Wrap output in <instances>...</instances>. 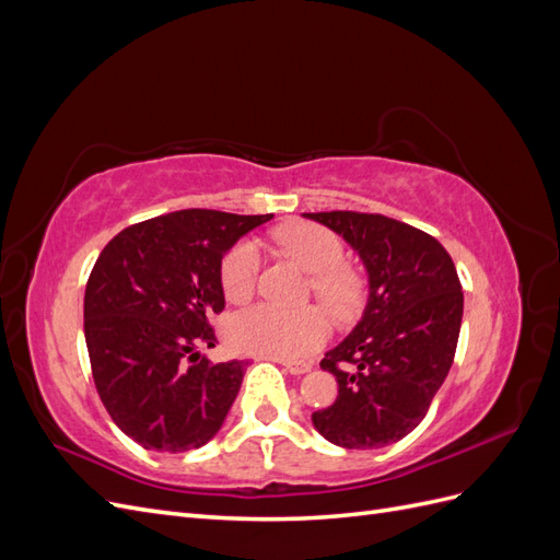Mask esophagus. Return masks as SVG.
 I'll return each instance as SVG.
<instances>
[{
  "label": "esophagus",
  "mask_w": 560,
  "mask_h": 560,
  "mask_svg": "<svg viewBox=\"0 0 560 560\" xmlns=\"http://www.w3.org/2000/svg\"><path fill=\"white\" fill-rule=\"evenodd\" d=\"M273 362L282 364L294 376H301V374H306V371H311V362H294V360H273Z\"/></svg>",
  "instance_id": "34e87169"
}]
</instances>
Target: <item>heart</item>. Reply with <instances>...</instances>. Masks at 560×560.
I'll return each mask as SVG.
<instances>
[{
    "label": "heart",
    "mask_w": 560,
    "mask_h": 560,
    "mask_svg": "<svg viewBox=\"0 0 560 560\" xmlns=\"http://www.w3.org/2000/svg\"><path fill=\"white\" fill-rule=\"evenodd\" d=\"M278 245L311 270V292L336 315H350L360 306L362 278L348 266L346 245L327 226L299 222L276 233ZM259 245L243 238L224 254L219 266V282L231 303H245L257 292L261 273ZM329 336V317L317 306L284 311L252 306L229 322V341L243 352L264 354L273 360H301L317 350Z\"/></svg>",
    "instance_id": "heart-1"
}]
</instances>
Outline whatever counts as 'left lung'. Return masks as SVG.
<instances>
[{
  "mask_svg": "<svg viewBox=\"0 0 560 560\" xmlns=\"http://www.w3.org/2000/svg\"><path fill=\"white\" fill-rule=\"evenodd\" d=\"M306 217L343 235L369 273L360 325L319 362L338 395L313 413V425L343 448L395 444L425 418L453 364L463 322L457 270L430 233L385 214Z\"/></svg>",
  "mask_w": 560,
  "mask_h": 560,
  "instance_id": "obj_1",
  "label": "left lung"
}]
</instances>
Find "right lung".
Returning a JSON list of instances; mask_svg holds the SVG:
<instances>
[{
	"mask_svg": "<svg viewBox=\"0 0 560 560\" xmlns=\"http://www.w3.org/2000/svg\"><path fill=\"white\" fill-rule=\"evenodd\" d=\"M270 217L179 210L100 252L83 296L91 371L107 413L142 448L184 453L222 428L245 362L212 364L198 348L217 343L226 249Z\"/></svg>",
	"mask_w": 560,
	"mask_h": 560,
	"instance_id": "obj_1",
	"label": "right lung"
}]
</instances>
